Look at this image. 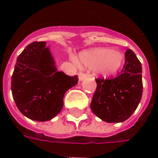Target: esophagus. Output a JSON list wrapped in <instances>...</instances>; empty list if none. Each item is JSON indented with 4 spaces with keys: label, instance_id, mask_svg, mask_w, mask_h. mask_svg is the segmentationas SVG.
I'll use <instances>...</instances> for the list:
<instances>
[{
    "label": "esophagus",
    "instance_id": "esophagus-1",
    "mask_svg": "<svg viewBox=\"0 0 158 158\" xmlns=\"http://www.w3.org/2000/svg\"><path fill=\"white\" fill-rule=\"evenodd\" d=\"M86 77V74L85 73L83 72H79V79L81 81V80H83V79H85Z\"/></svg>",
    "mask_w": 158,
    "mask_h": 158
}]
</instances>
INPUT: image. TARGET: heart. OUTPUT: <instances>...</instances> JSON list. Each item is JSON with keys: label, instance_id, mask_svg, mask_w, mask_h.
Returning a JSON list of instances; mask_svg holds the SVG:
<instances>
[{"label": "heart", "instance_id": "obj_1", "mask_svg": "<svg viewBox=\"0 0 158 158\" xmlns=\"http://www.w3.org/2000/svg\"><path fill=\"white\" fill-rule=\"evenodd\" d=\"M79 62L89 69H96L100 74L110 76L116 73L122 67L123 55L118 51L96 48L80 53Z\"/></svg>", "mask_w": 158, "mask_h": 158}]
</instances>
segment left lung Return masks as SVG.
<instances>
[{"label": "left lung", "mask_w": 158, "mask_h": 158, "mask_svg": "<svg viewBox=\"0 0 158 158\" xmlns=\"http://www.w3.org/2000/svg\"><path fill=\"white\" fill-rule=\"evenodd\" d=\"M121 73L113 79H96L90 108L107 123L125 121L135 111L142 96L141 63L132 50L125 52Z\"/></svg>", "instance_id": "obj_1"}]
</instances>
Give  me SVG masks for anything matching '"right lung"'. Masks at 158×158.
I'll list each match as a JSON object with an SVG mask.
<instances>
[{
	"mask_svg": "<svg viewBox=\"0 0 158 158\" xmlns=\"http://www.w3.org/2000/svg\"><path fill=\"white\" fill-rule=\"evenodd\" d=\"M45 42L35 41L18 56L12 75V97L21 113L40 122L56 116L66 91L78 84V76L57 71Z\"/></svg>",
	"mask_w": 158,
	"mask_h": 158,
	"instance_id": "1",
	"label": "right lung"
}]
</instances>
